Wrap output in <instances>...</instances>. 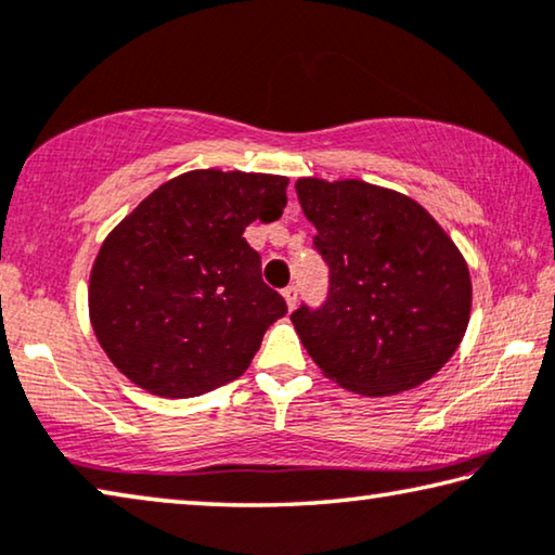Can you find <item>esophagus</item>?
<instances>
[{
  "mask_svg": "<svg viewBox=\"0 0 555 555\" xmlns=\"http://www.w3.org/2000/svg\"><path fill=\"white\" fill-rule=\"evenodd\" d=\"M284 298H286V306H288V311H294L296 309V304H298V286H286L284 288Z\"/></svg>",
  "mask_w": 555,
  "mask_h": 555,
  "instance_id": "esophagus-1",
  "label": "esophagus"
}]
</instances>
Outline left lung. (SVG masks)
<instances>
[{
  "instance_id": "left-lung-1",
  "label": "left lung",
  "mask_w": 555,
  "mask_h": 555,
  "mask_svg": "<svg viewBox=\"0 0 555 555\" xmlns=\"http://www.w3.org/2000/svg\"><path fill=\"white\" fill-rule=\"evenodd\" d=\"M296 195L328 263V296L292 313L323 375L360 395L429 380L472 311L467 261L425 207L363 180L301 178Z\"/></svg>"
}]
</instances>
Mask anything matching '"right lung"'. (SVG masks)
I'll use <instances>...</instances> for the list:
<instances>
[{"label":"right lung","instance_id":"right-lung-1","mask_svg":"<svg viewBox=\"0 0 555 555\" xmlns=\"http://www.w3.org/2000/svg\"><path fill=\"white\" fill-rule=\"evenodd\" d=\"M281 175L192 170L147 195L101 246L88 311L105 356L140 388L195 398L249 367L286 315L244 240L286 207Z\"/></svg>","mask_w":555,"mask_h":555}]
</instances>
